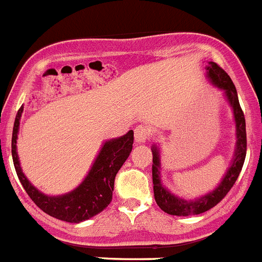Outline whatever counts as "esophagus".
<instances>
[{"label": "esophagus", "instance_id": "obj_1", "mask_svg": "<svg viewBox=\"0 0 262 262\" xmlns=\"http://www.w3.org/2000/svg\"><path fill=\"white\" fill-rule=\"evenodd\" d=\"M151 138V129L147 126H138L135 128V140L138 143H145Z\"/></svg>", "mask_w": 262, "mask_h": 262}]
</instances>
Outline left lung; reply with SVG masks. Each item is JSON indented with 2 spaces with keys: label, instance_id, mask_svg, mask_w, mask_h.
Returning <instances> with one entry per match:
<instances>
[{
  "label": "left lung",
  "instance_id": "1",
  "mask_svg": "<svg viewBox=\"0 0 262 262\" xmlns=\"http://www.w3.org/2000/svg\"><path fill=\"white\" fill-rule=\"evenodd\" d=\"M207 71V77L211 81L212 85L222 89L224 92L227 101L230 103L233 111V118L236 123V147L235 155H233L232 163L228 168L224 177L222 178L221 184L215 187L214 190L210 191L206 195L195 198L193 201L182 200L180 196L174 195L166 189L161 182V176H160V149L157 145H152V181H154V193L155 200L160 209L165 211L169 215H177V216H189V215H198L207 210L212 209L214 206L223 200L227 193L231 190V187L236 182L242 172L243 164H244L245 155H247V133H245V118L242 107L239 103V97L237 92L233 85L232 80L226 72L217 66L216 62L210 61L209 66L206 67Z\"/></svg>",
  "mask_w": 262,
  "mask_h": 262
}]
</instances>
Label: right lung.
<instances>
[{
    "instance_id": "obj_1",
    "label": "right lung",
    "mask_w": 262,
    "mask_h": 262,
    "mask_svg": "<svg viewBox=\"0 0 262 262\" xmlns=\"http://www.w3.org/2000/svg\"><path fill=\"white\" fill-rule=\"evenodd\" d=\"M22 113L23 106H20L13 127L11 155L20 184L34 203L46 214L69 223L88 221L103 211L113 200L115 176L133 151V129H129L126 135L103 143L88 176L75 190L62 195L51 196L40 193L35 186H32L20 168L17 154V139Z\"/></svg>"
}]
</instances>
